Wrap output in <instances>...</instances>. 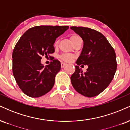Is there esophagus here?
<instances>
[{"instance_id": "obj_1", "label": "esophagus", "mask_w": 130, "mask_h": 130, "mask_svg": "<svg viewBox=\"0 0 130 130\" xmlns=\"http://www.w3.org/2000/svg\"><path fill=\"white\" fill-rule=\"evenodd\" d=\"M67 63H63V62H61V67H62V68H63V67H65Z\"/></svg>"}]
</instances>
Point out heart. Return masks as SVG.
I'll return each mask as SVG.
<instances>
[{"instance_id": "1", "label": "heart", "mask_w": 130, "mask_h": 130, "mask_svg": "<svg viewBox=\"0 0 130 130\" xmlns=\"http://www.w3.org/2000/svg\"><path fill=\"white\" fill-rule=\"evenodd\" d=\"M78 38H80V37L78 35H77V34H73V35H71L70 36V38L71 42L73 43L74 40ZM60 58L62 60L65 61V62H70L73 59V56L70 54H62L60 56Z\"/></svg>"}]
</instances>
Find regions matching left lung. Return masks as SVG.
I'll return each instance as SVG.
<instances>
[{
	"label": "left lung",
	"instance_id": "8db88e82",
	"mask_svg": "<svg viewBox=\"0 0 130 130\" xmlns=\"http://www.w3.org/2000/svg\"><path fill=\"white\" fill-rule=\"evenodd\" d=\"M81 37L83 48L76 63V70L71 76L74 89L87 97L101 93L109 85L117 70L116 55L106 37L95 30L84 27H70ZM87 64L83 73L78 65Z\"/></svg>",
	"mask_w": 130,
	"mask_h": 130
}]
</instances>
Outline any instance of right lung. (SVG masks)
I'll list each match as a JSON object with an SVG mask.
<instances>
[{
    "instance_id": "obj_1",
    "label": "right lung",
    "mask_w": 130,
    "mask_h": 130,
    "mask_svg": "<svg viewBox=\"0 0 130 130\" xmlns=\"http://www.w3.org/2000/svg\"><path fill=\"white\" fill-rule=\"evenodd\" d=\"M68 26H38L30 28L19 38L13 51V74L19 87L26 95L37 98L53 87L60 62L52 59L45 67L43 56L54 53V43ZM51 57V56H50Z\"/></svg>"
}]
</instances>
